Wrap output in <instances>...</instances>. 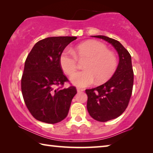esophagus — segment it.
Returning <instances> with one entry per match:
<instances>
[{
    "label": "esophagus",
    "mask_w": 153,
    "mask_h": 153,
    "mask_svg": "<svg viewBox=\"0 0 153 153\" xmlns=\"http://www.w3.org/2000/svg\"><path fill=\"white\" fill-rule=\"evenodd\" d=\"M77 92H82V91H84V89L80 88H77Z\"/></svg>",
    "instance_id": "1"
}]
</instances>
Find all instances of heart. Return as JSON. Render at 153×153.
Returning <instances> with one entry per match:
<instances>
[{"instance_id": "obj_1", "label": "heart", "mask_w": 153, "mask_h": 153, "mask_svg": "<svg viewBox=\"0 0 153 153\" xmlns=\"http://www.w3.org/2000/svg\"><path fill=\"white\" fill-rule=\"evenodd\" d=\"M77 59H86L84 70L71 77V81L79 87L90 86L97 80L102 83L109 79L117 67V59L115 54L108 51L107 46L96 40H89L79 44L72 51L65 48L59 56L61 69L71 76L76 70Z\"/></svg>"}]
</instances>
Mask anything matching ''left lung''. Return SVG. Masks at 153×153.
Masks as SVG:
<instances>
[{"label": "left lung", "mask_w": 153, "mask_h": 153, "mask_svg": "<svg viewBox=\"0 0 153 153\" xmlns=\"http://www.w3.org/2000/svg\"><path fill=\"white\" fill-rule=\"evenodd\" d=\"M112 45L120 56V63L112 77L104 84L86 90L90 115L101 122L118 117L128 107L134 84L130 54L119 41L105 36H92Z\"/></svg>", "instance_id": "left-lung-1"}]
</instances>
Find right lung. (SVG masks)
Returning <instances> with one entry per match:
<instances>
[{
	"instance_id": "right-lung-1",
	"label": "right lung",
	"mask_w": 153,
	"mask_h": 153,
	"mask_svg": "<svg viewBox=\"0 0 153 153\" xmlns=\"http://www.w3.org/2000/svg\"><path fill=\"white\" fill-rule=\"evenodd\" d=\"M76 36H57L41 40L33 46L25 61L21 84L25 105L36 120L56 123L68 114L76 88H63L69 79L59 63L65 48Z\"/></svg>"
}]
</instances>
